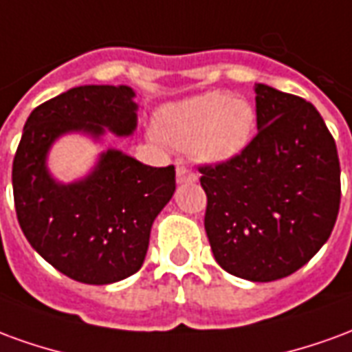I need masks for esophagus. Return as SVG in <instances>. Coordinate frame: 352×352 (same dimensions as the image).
Returning <instances> with one entry per match:
<instances>
[{
	"mask_svg": "<svg viewBox=\"0 0 352 352\" xmlns=\"http://www.w3.org/2000/svg\"><path fill=\"white\" fill-rule=\"evenodd\" d=\"M198 181V175L192 171V169L184 168V166H179L177 168V183L186 184V183H196Z\"/></svg>",
	"mask_w": 352,
	"mask_h": 352,
	"instance_id": "34e87169",
	"label": "esophagus"
}]
</instances>
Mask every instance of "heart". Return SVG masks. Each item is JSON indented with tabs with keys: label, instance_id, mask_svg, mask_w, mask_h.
Instances as JSON below:
<instances>
[{
	"label": "heart",
	"instance_id": "1",
	"mask_svg": "<svg viewBox=\"0 0 352 352\" xmlns=\"http://www.w3.org/2000/svg\"><path fill=\"white\" fill-rule=\"evenodd\" d=\"M256 124L254 109L228 92H207L169 103L156 115L154 143L194 151L199 160L224 164L243 153Z\"/></svg>",
	"mask_w": 352,
	"mask_h": 352
}]
</instances>
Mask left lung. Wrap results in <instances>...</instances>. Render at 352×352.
<instances>
[{
	"mask_svg": "<svg viewBox=\"0 0 352 352\" xmlns=\"http://www.w3.org/2000/svg\"><path fill=\"white\" fill-rule=\"evenodd\" d=\"M258 133L243 153L199 168L214 260L270 283L298 272L328 241L341 198L332 133L309 101L254 85Z\"/></svg>",
	"mask_w": 352,
	"mask_h": 352,
	"instance_id": "8db88e82",
	"label": "left lung"
}]
</instances>
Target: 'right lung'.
<instances>
[{"mask_svg": "<svg viewBox=\"0 0 352 352\" xmlns=\"http://www.w3.org/2000/svg\"><path fill=\"white\" fill-rule=\"evenodd\" d=\"M133 98L126 85H87L45 101L28 116L12 162L14 207L26 239L58 272L87 285L139 272L154 219L175 192V168L145 166L107 148L88 175L60 183L47 160L67 133L130 138L138 128Z\"/></svg>", "mask_w": 352, "mask_h": 352, "instance_id": "add662e5", "label": "right lung"}]
</instances>
